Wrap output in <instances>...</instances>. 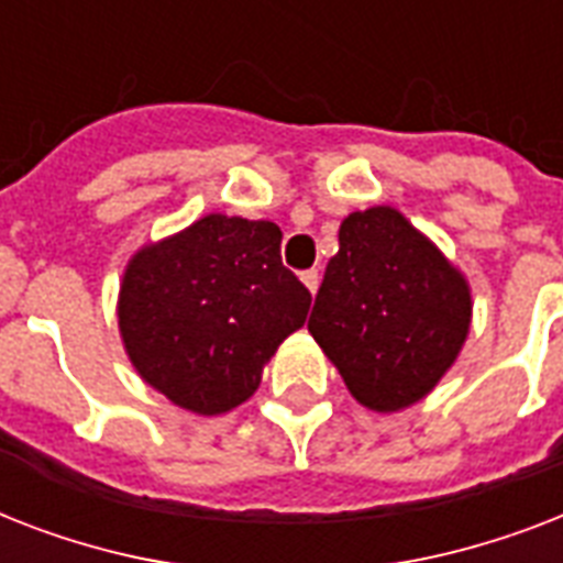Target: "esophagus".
<instances>
[{
	"label": "esophagus",
	"mask_w": 563,
	"mask_h": 563,
	"mask_svg": "<svg viewBox=\"0 0 563 563\" xmlns=\"http://www.w3.org/2000/svg\"><path fill=\"white\" fill-rule=\"evenodd\" d=\"M300 280H303V286H307V289L312 291V295H316V291H318V283H321V274H318L316 268H309V272L300 274Z\"/></svg>",
	"instance_id": "1"
}]
</instances>
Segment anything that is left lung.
Wrapping results in <instances>:
<instances>
[{
  "instance_id": "obj_1",
  "label": "left lung",
  "mask_w": 563,
  "mask_h": 563,
  "mask_svg": "<svg viewBox=\"0 0 563 563\" xmlns=\"http://www.w3.org/2000/svg\"><path fill=\"white\" fill-rule=\"evenodd\" d=\"M309 333L362 406L397 411L435 388L471 330V289L391 207L351 212Z\"/></svg>"
}]
</instances>
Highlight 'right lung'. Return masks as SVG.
<instances>
[{
	"mask_svg": "<svg viewBox=\"0 0 563 563\" xmlns=\"http://www.w3.org/2000/svg\"><path fill=\"white\" fill-rule=\"evenodd\" d=\"M280 228L210 212L143 247L119 291V330L145 383L175 406L221 415L245 402L312 295L280 260Z\"/></svg>",
	"mask_w": 563,
	"mask_h": 563,
	"instance_id": "obj_1",
	"label": "right lung"
}]
</instances>
